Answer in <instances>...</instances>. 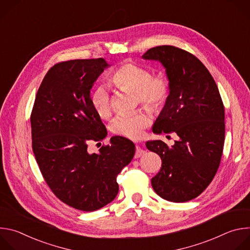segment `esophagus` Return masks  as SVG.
Wrapping results in <instances>:
<instances>
[{
	"mask_svg": "<svg viewBox=\"0 0 250 250\" xmlns=\"http://www.w3.org/2000/svg\"><path fill=\"white\" fill-rule=\"evenodd\" d=\"M146 154V150L142 149L140 146H136V149H135V154H134V157L135 158H139L141 156H144Z\"/></svg>",
	"mask_w": 250,
	"mask_h": 250,
	"instance_id": "esophagus-1",
	"label": "esophagus"
}]
</instances>
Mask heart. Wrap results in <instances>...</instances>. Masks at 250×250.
Listing matches in <instances>:
<instances>
[{
    "instance_id": "obj_1",
    "label": "heart",
    "mask_w": 250,
    "mask_h": 250,
    "mask_svg": "<svg viewBox=\"0 0 250 250\" xmlns=\"http://www.w3.org/2000/svg\"><path fill=\"white\" fill-rule=\"evenodd\" d=\"M151 74V71L144 65L125 62L112 71L109 80L122 90L134 92L136 103H141L155 112L166 104L170 95V83L162 74ZM90 102L100 118L108 119L112 115L111 96L104 86H98L92 91ZM150 124L149 115L146 111L139 110L118 115L112 121L111 130L115 134L136 139Z\"/></svg>"
}]
</instances>
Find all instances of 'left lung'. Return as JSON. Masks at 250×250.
Segmentation results:
<instances>
[{
    "label": "left lung",
    "mask_w": 250,
    "mask_h": 250,
    "mask_svg": "<svg viewBox=\"0 0 250 250\" xmlns=\"http://www.w3.org/2000/svg\"><path fill=\"white\" fill-rule=\"evenodd\" d=\"M142 57L160 61L170 83L169 98L152 130L179 136L171 147L162 140L146 142L162 160L151 185L162 199L187 202L203 193L219 169L225 142L224 103L208 70L190 52L160 45Z\"/></svg>",
    "instance_id": "left-lung-1"
}]
</instances>
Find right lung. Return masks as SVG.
<instances>
[{"label":"right lung","instance_id":"right-lung-1","mask_svg":"<svg viewBox=\"0 0 250 250\" xmlns=\"http://www.w3.org/2000/svg\"><path fill=\"white\" fill-rule=\"evenodd\" d=\"M108 65L104 58L53 65L30 115L32 150L44 181L61 202L84 211L99 209L116 198L117 177L135 152L133 142L124 136H113L99 153L88 150L90 142L106 135L91 105L90 90Z\"/></svg>","mask_w":250,"mask_h":250}]
</instances>
